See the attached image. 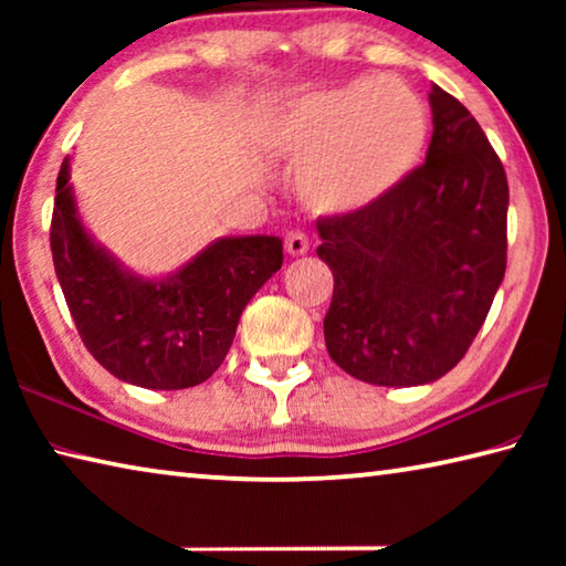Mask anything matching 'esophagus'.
Wrapping results in <instances>:
<instances>
[{
	"label": "esophagus",
	"mask_w": 566,
	"mask_h": 566,
	"mask_svg": "<svg viewBox=\"0 0 566 566\" xmlns=\"http://www.w3.org/2000/svg\"><path fill=\"white\" fill-rule=\"evenodd\" d=\"M284 249L290 252L292 256H300L306 254V249H310V237H306L302 229H292L290 234L284 239Z\"/></svg>",
	"instance_id": "esophagus-1"
}]
</instances>
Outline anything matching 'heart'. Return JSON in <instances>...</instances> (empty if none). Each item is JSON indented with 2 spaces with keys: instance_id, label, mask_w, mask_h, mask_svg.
<instances>
[{
  "instance_id": "b5f03b06",
  "label": "heart",
  "mask_w": 566,
  "mask_h": 566,
  "mask_svg": "<svg viewBox=\"0 0 566 566\" xmlns=\"http://www.w3.org/2000/svg\"><path fill=\"white\" fill-rule=\"evenodd\" d=\"M424 102L397 76H361L310 92L274 114L266 142L302 167V195L322 212H354L399 187L424 155Z\"/></svg>"
}]
</instances>
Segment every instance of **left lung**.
<instances>
[{
    "label": "left lung",
    "instance_id": "obj_1",
    "mask_svg": "<svg viewBox=\"0 0 566 566\" xmlns=\"http://www.w3.org/2000/svg\"><path fill=\"white\" fill-rule=\"evenodd\" d=\"M429 104L424 165L379 202L317 219L334 274L324 342L367 385H427L457 367L506 270L502 161L462 102L434 84Z\"/></svg>",
    "mask_w": 566,
    "mask_h": 566
}]
</instances>
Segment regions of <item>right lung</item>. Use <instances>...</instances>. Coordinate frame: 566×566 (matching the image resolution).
Instances as JSON below:
<instances>
[{
    "label": "right lung",
    "instance_id": "add662e5",
    "mask_svg": "<svg viewBox=\"0 0 566 566\" xmlns=\"http://www.w3.org/2000/svg\"><path fill=\"white\" fill-rule=\"evenodd\" d=\"M50 244L84 347L114 377L145 389H187L212 377L247 302L284 260L280 237H227L167 280H142L80 222L70 159L56 177Z\"/></svg>",
    "mask_w": 566,
    "mask_h": 566
}]
</instances>
